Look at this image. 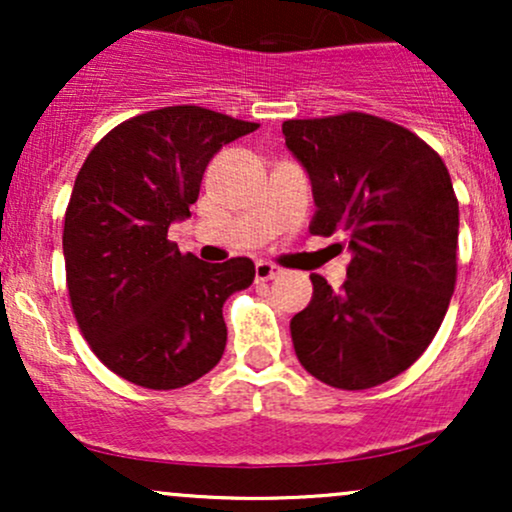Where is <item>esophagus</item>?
<instances>
[{
    "mask_svg": "<svg viewBox=\"0 0 512 512\" xmlns=\"http://www.w3.org/2000/svg\"><path fill=\"white\" fill-rule=\"evenodd\" d=\"M281 274V267H276L272 262H257L255 264V279L257 281H269L276 279Z\"/></svg>",
    "mask_w": 512,
    "mask_h": 512,
    "instance_id": "1",
    "label": "esophagus"
}]
</instances>
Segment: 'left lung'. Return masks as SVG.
<instances>
[{
    "label": "left lung",
    "instance_id": "1",
    "mask_svg": "<svg viewBox=\"0 0 512 512\" xmlns=\"http://www.w3.org/2000/svg\"><path fill=\"white\" fill-rule=\"evenodd\" d=\"M286 146L308 170L313 236L344 233L351 262L334 291L293 315L298 361L339 390L404 373L436 337L457 281L460 207L443 158L395 122L366 113L286 120Z\"/></svg>",
    "mask_w": 512,
    "mask_h": 512
}]
</instances>
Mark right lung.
<instances>
[{"label": "right lung", "mask_w": 512, "mask_h": 512, "mask_svg": "<svg viewBox=\"0 0 512 512\" xmlns=\"http://www.w3.org/2000/svg\"><path fill=\"white\" fill-rule=\"evenodd\" d=\"M257 127L199 105L151 110L110 129L76 175L62 233L69 301L93 354L129 383L175 390L221 361V308L255 264L182 255L168 226L190 216L216 151Z\"/></svg>", "instance_id": "obj_1"}]
</instances>
